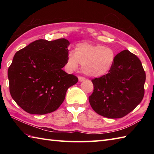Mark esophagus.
<instances>
[{"instance_id": "obj_1", "label": "esophagus", "mask_w": 154, "mask_h": 154, "mask_svg": "<svg viewBox=\"0 0 154 154\" xmlns=\"http://www.w3.org/2000/svg\"><path fill=\"white\" fill-rule=\"evenodd\" d=\"M78 79H79V81H80V82H81V81H83L85 80V78L83 77L79 76V77H78Z\"/></svg>"}]
</instances>
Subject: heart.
<instances>
[{"mask_svg": "<svg viewBox=\"0 0 154 154\" xmlns=\"http://www.w3.org/2000/svg\"><path fill=\"white\" fill-rule=\"evenodd\" d=\"M115 60L116 53L112 49L85 42L76 45L74 53L70 51L68 54L66 66L71 70H75L79 63L85 74L97 78L109 73Z\"/></svg>", "mask_w": 154, "mask_h": 154, "instance_id": "obj_1", "label": "heart"}]
</instances>
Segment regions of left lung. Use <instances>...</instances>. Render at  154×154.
Here are the masks:
<instances>
[{
	"label": "left lung",
	"instance_id": "1",
	"mask_svg": "<svg viewBox=\"0 0 154 154\" xmlns=\"http://www.w3.org/2000/svg\"><path fill=\"white\" fill-rule=\"evenodd\" d=\"M91 81L94 90L89 100L92 109L104 117L119 119L141 103L146 73L138 57L126 50L116 55L109 73Z\"/></svg>",
	"mask_w": 154,
	"mask_h": 154
}]
</instances>
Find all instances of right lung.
Masks as SVG:
<instances>
[{
  "label": "right lung",
  "mask_w": 154,
  "mask_h": 154,
  "mask_svg": "<svg viewBox=\"0 0 154 154\" xmlns=\"http://www.w3.org/2000/svg\"><path fill=\"white\" fill-rule=\"evenodd\" d=\"M69 42L35 40L15 54L8 70L9 89L16 104L30 114L56 110L78 78L65 72Z\"/></svg>",
  "instance_id": "obj_1"
}]
</instances>
